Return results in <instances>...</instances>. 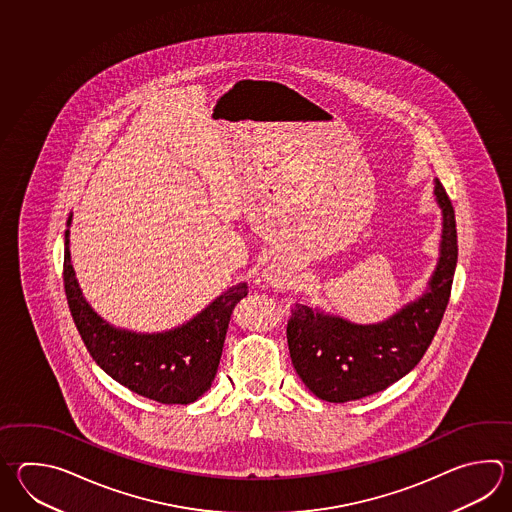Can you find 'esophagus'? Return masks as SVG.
<instances>
[{"mask_svg":"<svg viewBox=\"0 0 512 512\" xmlns=\"http://www.w3.org/2000/svg\"><path fill=\"white\" fill-rule=\"evenodd\" d=\"M268 281L275 284V286H286L288 284V275L282 272L281 268H277V266H273L272 270L268 272Z\"/></svg>","mask_w":512,"mask_h":512,"instance_id":"34e87169","label":"esophagus"}]
</instances>
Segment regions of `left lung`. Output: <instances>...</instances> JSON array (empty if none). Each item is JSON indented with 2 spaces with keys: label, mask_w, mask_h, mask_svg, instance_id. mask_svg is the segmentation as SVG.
Instances as JSON below:
<instances>
[{
  "label": "left lung",
  "mask_w": 512,
  "mask_h": 512,
  "mask_svg": "<svg viewBox=\"0 0 512 512\" xmlns=\"http://www.w3.org/2000/svg\"><path fill=\"white\" fill-rule=\"evenodd\" d=\"M443 211L438 270L419 301L386 323L359 326L295 303L286 328L293 366L315 396L346 403L396 383L427 352L449 304L458 262V231L449 195L436 180Z\"/></svg>",
  "instance_id": "1"
}]
</instances>
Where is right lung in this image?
I'll list each match as a JSON object with an SVG mask.
<instances>
[{"mask_svg":"<svg viewBox=\"0 0 512 512\" xmlns=\"http://www.w3.org/2000/svg\"><path fill=\"white\" fill-rule=\"evenodd\" d=\"M63 286L74 324L96 365L131 392L162 405H188L208 390L219 368L231 313L248 295V284L240 282L188 324L166 334L116 330L82 297L71 266L69 231H65Z\"/></svg>","mask_w":512,"mask_h":512,"instance_id":"add662e5","label":"right lung"}]
</instances>
